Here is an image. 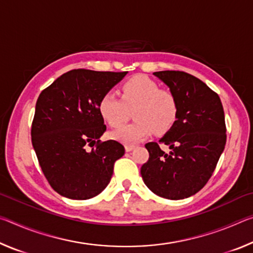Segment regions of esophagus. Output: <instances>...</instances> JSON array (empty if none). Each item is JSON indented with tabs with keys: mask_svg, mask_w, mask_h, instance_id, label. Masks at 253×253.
Returning <instances> with one entry per match:
<instances>
[{
	"mask_svg": "<svg viewBox=\"0 0 253 253\" xmlns=\"http://www.w3.org/2000/svg\"><path fill=\"white\" fill-rule=\"evenodd\" d=\"M136 146L135 145H126L125 146V149H126V152H131L132 149H134Z\"/></svg>",
	"mask_w": 253,
	"mask_h": 253,
	"instance_id": "esophagus-1",
	"label": "esophagus"
}]
</instances>
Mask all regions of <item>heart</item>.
Returning <instances> with one entry per match:
<instances>
[{
  "label": "heart",
  "mask_w": 253,
  "mask_h": 253,
  "mask_svg": "<svg viewBox=\"0 0 253 253\" xmlns=\"http://www.w3.org/2000/svg\"><path fill=\"white\" fill-rule=\"evenodd\" d=\"M102 119L111 127L123 125L134 110L135 123L111 131L114 139L134 144L151 136L154 130L165 134L176 122L178 101L173 91L161 89L146 76H135L122 85V98L106 92L98 105Z\"/></svg>",
  "instance_id": "1"
}]
</instances>
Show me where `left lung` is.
<instances>
[{"label":"left lung","instance_id":"left-lung-1","mask_svg":"<svg viewBox=\"0 0 253 253\" xmlns=\"http://www.w3.org/2000/svg\"><path fill=\"white\" fill-rule=\"evenodd\" d=\"M178 101L173 127L160 139L169 145L163 152L155 142L145 147L148 161L140 169L153 193L169 200L190 198L208 183L226 142L223 106L220 97L203 81L183 71L154 72Z\"/></svg>","mask_w":253,"mask_h":253}]
</instances>
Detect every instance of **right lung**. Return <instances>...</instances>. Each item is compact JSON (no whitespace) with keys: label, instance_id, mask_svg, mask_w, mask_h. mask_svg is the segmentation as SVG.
Instances as JSON below:
<instances>
[{"label":"right lung","instance_id":"add662e5","mask_svg":"<svg viewBox=\"0 0 253 253\" xmlns=\"http://www.w3.org/2000/svg\"><path fill=\"white\" fill-rule=\"evenodd\" d=\"M126 75L75 69L60 76L38 98L32 145L45 178L60 195L88 200L109 184L115 162L125 148L116 140H99L106 125L98 105Z\"/></svg>","mask_w":253,"mask_h":253}]
</instances>
